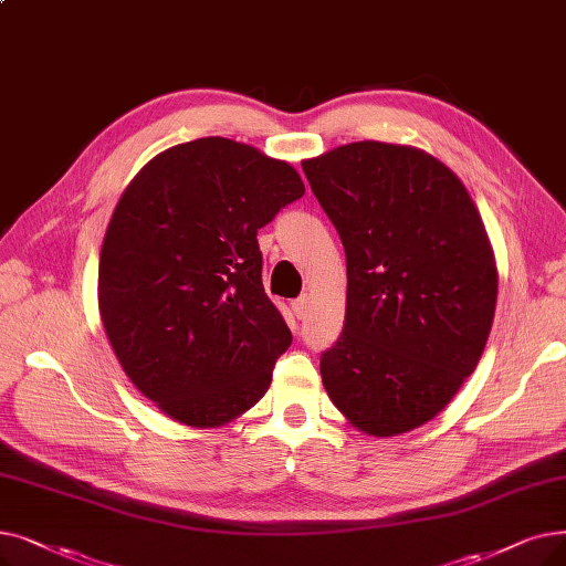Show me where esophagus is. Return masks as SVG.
<instances>
[{
	"mask_svg": "<svg viewBox=\"0 0 566 566\" xmlns=\"http://www.w3.org/2000/svg\"><path fill=\"white\" fill-rule=\"evenodd\" d=\"M310 307H312L310 296H301L298 301H293V303H291V310H293V314H296L298 318H307Z\"/></svg>",
	"mask_w": 566,
	"mask_h": 566,
	"instance_id": "1",
	"label": "esophagus"
}]
</instances>
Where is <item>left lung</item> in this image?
I'll use <instances>...</instances> for the list:
<instances>
[{
	"label": "left lung",
	"mask_w": 566,
	"mask_h": 566,
	"mask_svg": "<svg viewBox=\"0 0 566 566\" xmlns=\"http://www.w3.org/2000/svg\"><path fill=\"white\" fill-rule=\"evenodd\" d=\"M347 254V312L322 356L354 428L396 437L444 409L481 360L497 265L460 178L411 145L358 140L303 161Z\"/></svg>",
	"instance_id": "1"
}]
</instances>
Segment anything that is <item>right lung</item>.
Masks as SVG:
<instances>
[{
    "instance_id": "obj_1",
    "label": "right lung",
    "mask_w": 566,
    "mask_h": 566,
    "mask_svg": "<svg viewBox=\"0 0 566 566\" xmlns=\"http://www.w3.org/2000/svg\"><path fill=\"white\" fill-rule=\"evenodd\" d=\"M303 193L291 164L222 136L168 147L122 191L99 312L122 370L168 419L219 428L265 396L291 331L256 233Z\"/></svg>"
}]
</instances>
